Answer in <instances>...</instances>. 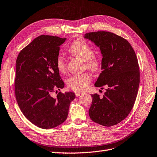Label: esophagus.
Listing matches in <instances>:
<instances>
[{"label":"esophagus","mask_w":157,"mask_h":157,"mask_svg":"<svg viewBox=\"0 0 157 157\" xmlns=\"http://www.w3.org/2000/svg\"><path fill=\"white\" fill-rule=\"evenodd\" d=\"M75 95H76L77 97H79V96H80L81 95H82V94L80 93V92H77V93H75Z\"/></svg>","instance_id":"esophagus-1"}]
</instances>
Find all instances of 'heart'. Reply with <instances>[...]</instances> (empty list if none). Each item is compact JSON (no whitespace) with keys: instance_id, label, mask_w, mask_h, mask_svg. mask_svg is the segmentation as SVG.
<instances>
[{"instance_id":"b5f03b06","label":"heart","mask_w":157,"mask_h":157,"mask_svg":"<svg viewBox=\"0 0 157 157\" xmlns=\"http://www.w3.org/2000/svg\"><path fill=\"white\" fill-rule=\"evenodd\" d=\"M69 52L73 56L84 62L85 68L91 71H98L101 67L99 59L94 56V50L88 42L82 39H77L73 41L68 48ZM58 71L62 74L67 72V65L65 58L59 55L56 61ZM91 78L88 73L75 75L70 77L67 84L68 88L75 92H82L87 90Z\"/></svg>"}]
</instances>
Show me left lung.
Masks as SVG:
<instances>
[{"label":"left lung","mask_w":157,"mask_h":157,"mask_svg":"<svg viewBox=\"0 0 157 157\" xmlns=\"http://www.w3.org/2000/svg\"><path fill=\"white\" fill-rule=\"evenodd\" d=\"M84 37L99 47L102 55V71L95 84L107 88L103 97L91 95L89 116L93 121L105 127L120 123L131 112L140 84L138 59L127 40L109 32H89Z\"/></svg>","instance_id":"8db88e82"}]
</instances>
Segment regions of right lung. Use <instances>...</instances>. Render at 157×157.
Wrapping results in <instances>:
<instances>
[{"instance_id": "1", "label": "right lung", "mask_w": 157, "mask_h": 157, "mask_svg": "<svg viewBox=\"0 0 157 157\" xmlns=\"http://www.w3.org/2000/svg\"><path fill=\"white\" fill-rule=\"evenodd\" d=\"M66 38L41 35L21 51L16 60L15 94L24 116L41 128L66 120L73 92L52 94L64 87L56 66L60 46Z\"/></svg>"}]
</instances>
